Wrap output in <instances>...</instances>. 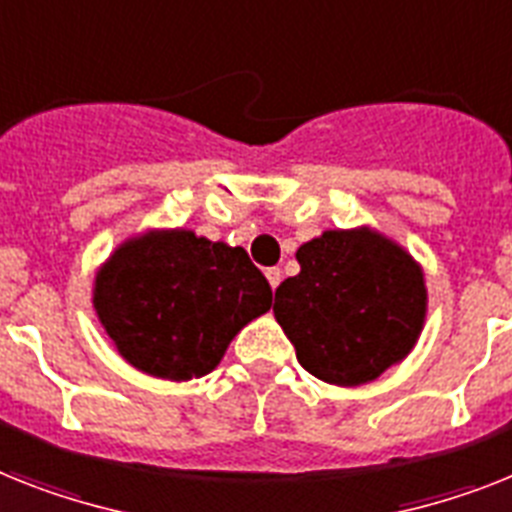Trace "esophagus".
I'll list each match as a JSON object with an SVG mask.
<instances>
[{
  "instance_id": "esophagus-1",
  "label": "esophagus",
  "mask_w": 512,
  "mask_h": 512,
  "mask_svg": "<svg viewBox=\"0 0 512 512\" xmlns=\"http://www.w3.org/2000/svg\"><path fill=\"white\" fill-rule=\"evenodd\" d=\"M266 280H269V285H272V290H277V285H280L282 282V272L280 269H277V266H269V269H266Z\"/></svg>"
}]
</instances>
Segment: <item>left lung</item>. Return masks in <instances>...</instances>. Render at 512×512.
<instances>
[{
    "instance_id": "left-lung-1",
    "label": "left lung",
    "mask_w": 512,
    "mask_h": 512,
    "mask_svg": "<svg viewBox=\"0 0 512 512\" xmlns=\"http://www.w3.org/2000/svg\"><path fill=\"white\" fill-rule=\"evenodd\" d=\"M301 272L274 293V316L308 374L374 382L416 345L426 316L421 266L379 232L327 230L295 253Z\"/></svg>"
}]
</instances>
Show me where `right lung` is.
Listing matches in <instances>:
<instances>
[{
  "instance_id": "right-lung-1",
  "label": "right lung",
  "mask_w": 512,
  "mask_h": 512,
  "mask_svg": "<svg viewBox=\"0 0 512 512\" xmlns=\"http://www.w3.org/2000/svg\"><path fill=\"white\" fill-rule=\"evenodd\" d=\"M94 308L130 366L185 382L209 374L232 337L272 308V287L243 248L151 230L101 266Z\"/></svg>"
}]
</instances>
